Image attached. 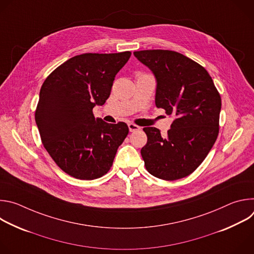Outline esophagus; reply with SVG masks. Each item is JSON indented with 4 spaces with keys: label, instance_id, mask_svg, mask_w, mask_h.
Instances as JSON below:
<instances>
[{
    "label": "esophagus",
    "instance_id": "34e87169",
    "mask_svg": "<svg viewBox=\"0 0 254 254\" xmlns=\"http://www.w3.org/2000/svg\"><path fill=\"white\" fill-rule=\"evenodd\" d=\"M127 126H128L129 131H136V130H139V129H140V127H139L138 126H136V125H134V124H131V123H129Z\"/></svg>",
    "mask_w": 254,
    "mask_h": 254
}]
</instances>
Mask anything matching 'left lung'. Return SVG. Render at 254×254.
Listing matches in <instances>:
<instances>
[{"instance_id":"1","label":"left lung","mask_w":254,"mask_h":254,"mask_svg":"<svg viewBox=\"0 0 254 254\" xmlns=\"http://www.w3.org/2000/svg\"><path fill=\"white\" fill-rule=\"evenodd\" d=\"M155 75V102L175 120L166 135L144 127L147 144L140 154L148 172L162 180L189 176L205 160L218 136L221 97L207 70L170 50L134 51Z\"/></svg>"}]
</instances>
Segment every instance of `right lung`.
Masks as SVG:
<instances>
[{
    "instance_id": "right-lung-1",
    "label": "right lung",
    "mask_w": 254,
    "mask_h": 254,
    "mask_svg": "<svg viewBox=\"0 0 254 254\" xmlns=\"http://www.w3.org/2000/svg\"><path fill=\"white\" fill-rule=\"evenodd\" d=\"M130 52L84 53L68 59L45 79L35 121L43 146L66 174L80 180L102 177L128 133L126 123L95 119V105L110 97Z\"/></svg>"
}]
</instances>
